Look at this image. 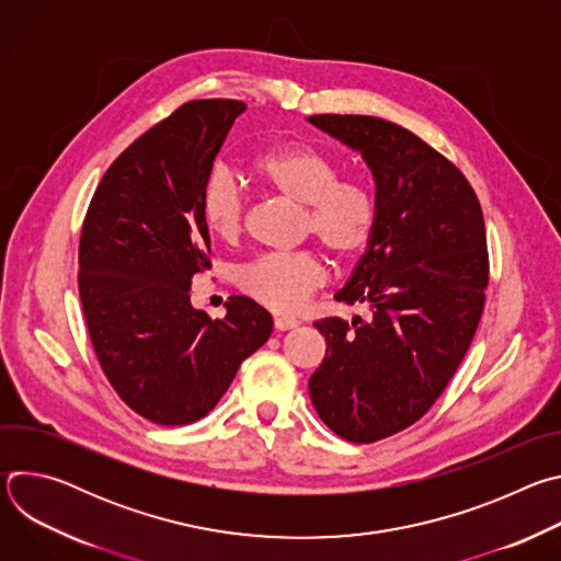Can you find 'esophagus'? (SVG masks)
Instances as JSON below:
<instances>
[{
    "label": "esophagus",
    "mask_w": 561,
    "mask_h": 561,
    "mask_svg": "<svg viewBox=\"0 0 561 561\" xmlns=\"http://www.w3.org/2000/svg\"><path fill=\"white\" fill-rule=\"evenodd\" d=\"M297 327H299V322L295 317H282V314L275 317V329L277 331H290V329H297Z\"/></svg>",
    "instance_id": "obj_1"
}]
</instances>
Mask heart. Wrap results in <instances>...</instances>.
I'll return each instance as SVG.
<instances>
[{"label":"heart","instance_id":"obj_1","mask_svg":"<svg viewBox=\"0 0 561 561\" xmlns=\"http://www.w3.org/2000/svg\"><path fill=\"white\" fill-rule=\"evenodd\" d=\"M251 169L268 188L304 206V232H312L337 257L351 260L370 247L379 221L377 199L364 182L340 178L337 162L327 152L306 144H279L257 152ZM199 213L206 230L221 242L242 234L244 193L228 171L206 175ZM324 279V262L312 251L268 253L237 275L249 297L279 312L297 310Z\"/></svg>","mask_w":561,"mask_h":561}]
</instances>
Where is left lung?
<instances>
[{"instance_id":"1","label":"left lung","mask_w":561,"mask_h":561,"mask_svg":"<svg viewBox=\"0 0 561 561\" xmlns=\"http://www.w3.org/2000/svg\"><path fill=\"white\" fill-rule=\"evenodd\" d=\"M306 119L357 150L375 180L377 232L335 293L370 314L353 329L314 322L327 357L308 381L322 422L370 444L435 404L474 337L489 286L484 215L459 169L415 133L368 115Z\"/></svg>"}]
</instances>
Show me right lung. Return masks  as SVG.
<instances>
[{
	"instance_id": "obj_1",
	"label": "right lung",
	"mask_w": 561,
	"mask_h": 561,
	"mask_svg": "<svg viewBox=\"0 0 561 561\" xmlns=\"http://www.w3.org/2000/svg\"><path fill=\"white\" fill-rule=\"evenodd\" d=\"M237 100H197L135 139L102 178L79 239V297L111 386L137 415L184 426L208 415L273 317L232 295L224 319L193 308L210 268L199 193L232 126Z\"/></svg>"
}]
</instances>
